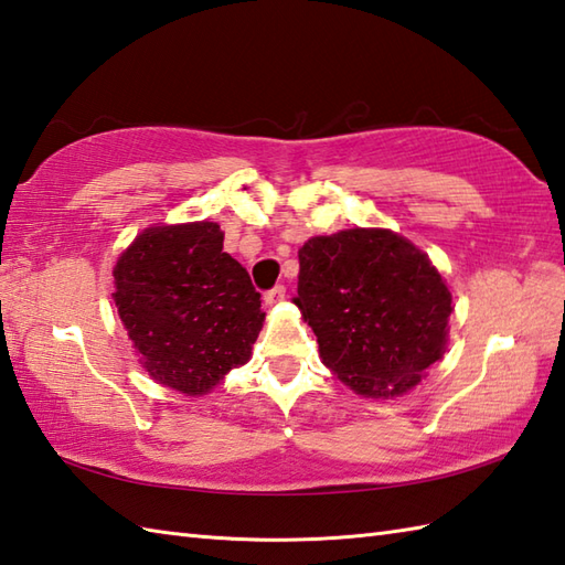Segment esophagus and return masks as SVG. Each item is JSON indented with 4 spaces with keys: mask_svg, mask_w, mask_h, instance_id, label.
<instances>
[{
    "mask_svg": "<svg viewBox=\"0 0 565 565\" xmlns=\"http://www.w3.org/2000/svg\"><path fill=\"white\" fill-rule=\"evenodd\" d=\"M284 298H286V286L276 284L274 289H269L267 294H264V303H267V306H276V303H281Z\"/></svg>",
    "mask_w": 565,
    "mask_h": 565,
    "instance_id": "1",
    "label": "esophagus"
}]
</instances>
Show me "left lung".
<instances>
[{
    "mask_svg": "<svg viewBox=\"0 0 565 565\" xmlns=\"http://www.w3.org/2000/svg\"><path fill=\"white\" fill-rule=\"evenodd\" d=\"M298 296L320 359L354 393L415 388L447 350L451 294L411 239L383 227L310 237L298 249Z\"/></svg>",
    "mask_w": 565,
    "mask_h": 565,
    "instance_id": "left-lung-1",
    "label": "left lung"
}]
</instances>
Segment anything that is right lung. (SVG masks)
Segmentation results:
<instances>
[{
	"instance_id": "obj_1",
	"label": "right lung",
	"mask_w": 565,
	"mask_h": 565,
	"mask_svg": "<svg viewBox=\"0 0 565 565\" xmlns=\"http://www.w3.org/2000/svg\"><path fill=\"white\" fill-rule=\"evenodd\" d=\"M114 301L142 369L203 395L243 366L264 313L247 269L223 252L218 223L154 225L114 267Z\"/></svg>"
}]
</instances>
